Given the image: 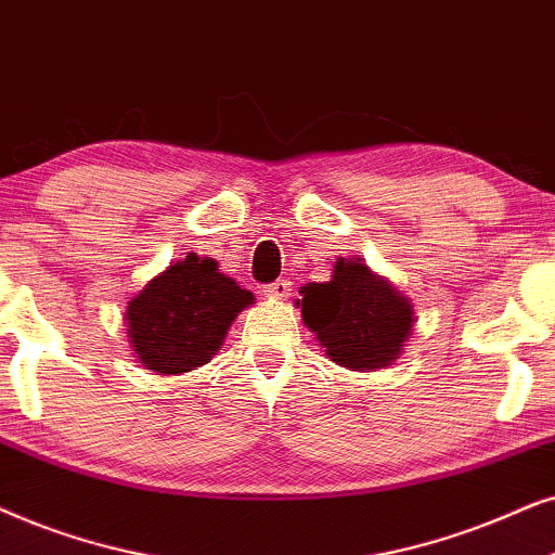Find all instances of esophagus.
I'll return each mask as SVG.
<instances>
[{
  "label": "esophagus",
  "mask_w": 555,
  "mask_h": 555,
  "mask_svg": "<svg viewBox=\"0 0 555 555\" xmlns=\"http://www.w3.org/2000/svg\"><path fill=\"white\" fill-rule=\"evenodd\" d=\"M263 294L269 299H286L292 294V282H289V279H276L273 284L263 286Z\"/></svg>",
  "instance_id": "1"
}]
</instances>
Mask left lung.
Segmentation results:
<instances>
[{
    "mask_svg": "<svg viewBox=\"0 0 555 555\" xmlns=\"http://www.w3.org/2000/svg\"><path fill=\"white\" fill-rule=\"evenodd\" d=\"M301 320L324 354L350 371L393 365L413 335L411 299L360 258H337L330 282L299 289Z\"/></svg>",
    "mask_w": 555,
    "mask_h": 555,
    "instance_id": "8db88e82",
    "label": "left lung"
}]
</instances>
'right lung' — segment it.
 <instances>
[{
    "mask_svg": "<svg viewBox=\"0 0 555 555\" xmlns=\"http://www.w3.org/2000/svg\"><path fill=\"white\" fill-rule=\"evenodd\" d=\"M254 301V294L220 273L216 258L188 254L129 299V345L144 371H197L218 354L235 317Z\"/></svg>",
    "mask_w": 555,
    "mask_h": 555,
    "instance_id": "add662e5",
    "label": "right lung"
}]
</instances>
